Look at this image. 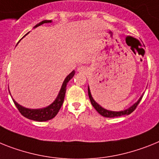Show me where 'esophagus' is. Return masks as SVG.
Returning a JSON list of instances; mask_svg holds the SVG:
<instances>
[{
	"label": "esophagus",
	"instance_id": "1",
	"mask_svg": "<svg viewBox=\"0 0 159 159\" xmlns=\"http://www.w3.org/2000/svg\"><path fill=\"white\" fill-rule=\"evenodd\" d=\"M77 72H79L81 73H86L87 72V69H86V67L81 66V67L77 68Z\"/></svg>",
	"mask_w": 159,
	"mask_h": 159
}]
</instances>
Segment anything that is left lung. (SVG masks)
<instances>
[{
    "mask_svg": "<svg viewBox=\"0 0 159 159\" xmlns=\"http://www.w3.org/2000/svg\"><path fill=\"white\" fill-rule=\"evenodd\" d=\"M88 95H89V98H90L92 106L94 107V109H95L101 116H102L104 117H108V118H114V117L122 116H128V115L131 114L133 111L135 110L136 107H137V105L139 104L140 101H141V98H142V96H143L141 95V97H140L139 99L137 100L134 104L132 105V106L130 107H129V108L125 109V110L124 111H114L107 110V109L103 108L102 106H100L98 102H96L95 100H94V98H93V97H92L91 93H90V87H89V86H88Z\"/></svg>",
    "mask_w": 159,
    "mask_h": 159,
    "instance_id": "1",
    "label": "left lung"
}]
</instances>
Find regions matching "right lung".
Returning <instances> with one entry per match:
<instances>
[{
	"mask_svg": "<svg viewBox=\"0 0 159 159\" xmlns=\"http://www.w3.org/2000/svg\"><path fill=\"white\" fill-rule=\"evenodd\" d=\"M52 22V20H43V21H42V22H40L39 23L37 24V25H35V26H34V28H36L37 26H39L40 25H43V24L44 23H51ZM28 33H29V32H28ZM27 34H25L24 36H26ZM74 74H75V71L73 70L67 77H65V79L64 80L63 84H62V86H61V90H60L59 91V94H58L57 97L56 98V99L53 101V102H52L49 106L46 107H43V108L39 109L27 108V107H22V105L18 104V102H16L15 100L13 98V101H14V104L17 107V108L18 109L20 113H21L23 116L29 119V120L42 122V121L49 120L51 119L54 118V117L57 115V113H58V111H60V109H61L62 104H63L64 99H65V91H66V86H67L68 82L70 81V79L73 78ZM9 94H10V92H9Z\"/></svg>",
	"mask_w": 159,
	"mask_h": 159,
	"instance_id": "1",
	"label": "right lung"
}]
</instances>
